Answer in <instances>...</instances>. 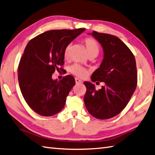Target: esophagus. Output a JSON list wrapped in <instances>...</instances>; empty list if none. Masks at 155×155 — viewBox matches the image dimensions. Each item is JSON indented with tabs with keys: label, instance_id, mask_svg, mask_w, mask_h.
Wrapping results in <instances>:
<instances>
[{
	"label": "esophagus",
	"instance_id": "1",
	"mask_svg": "<svg viewBox=\"0 0 155 155\" xmlns=\"http://www.w3.org/2000/svg\"><path fill=\"white\" fill-rule=\"evenodd\" d=\"M75 81H76V84H79V83H83L81 79H79L77 78H75Z\"/></svg>",
	"mask_w": 155,
	"mask_h": 155
}]
</instances>
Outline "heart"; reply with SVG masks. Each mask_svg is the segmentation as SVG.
<instances>
[{
	"instance_id": "obj_1",
	"label": "heart",
	"mask_w": 155,
	"mask_h": 155,
	"mask_svg": "<svg viewBox=\"0 0 155 155\" xmlns=\"http://www.w3.org/2000/svg\"><path fill=\"white\" fill-rule=\"evenodd\" d=\"M84 43L87 48V51L89 55H97L99 53V46L98 43L94 39L91 38H87L84 40ZM71 49V45L68 44L66 45L64 50V57L65 58H68L70 55V51ZM70 72L76 75V76L84 78H85L88 74H89V70L85 68L83 66L79 65L78 64H75L70 67Z\"/></svg>"
}]
</instances>
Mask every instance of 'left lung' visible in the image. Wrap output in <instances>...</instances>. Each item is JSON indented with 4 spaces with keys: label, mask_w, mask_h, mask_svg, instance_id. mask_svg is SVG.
Segmentation results:
<instances>
[{
    "label": "left lung",
    "mask_w": 155,
    "mask_h": 155,
    "mask_svg": "<svg viewBox=\"0 0 155 155\" xmlns=\"http://www.w3.org/2000/svg\"><path fill=\"white\" fill-rule=\"evenodd\" d=\"M91 35L101 44L104 58L91 76L93 82H104L102 89L85 81L84 102L89 114L98 119L118 115L127 106L137 86L135 57L123 41L115 36L93 31Z\"/></svg>",
    "instance_id": "left-lung-1"
}]
</instances>
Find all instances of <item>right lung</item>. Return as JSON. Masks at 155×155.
Listing matches in <instances>:
<instances>
[{
	"instance_id": "right-lung-1",
	"label": "right lung",
	"mask_w": 155,
	"mask_h": 155,
	"mask_svg": "<svg viewBox=\"0 0 155 155\" xmlns=\"http://www.w3.org/2000/svg\"><path fill=\"white\" fill-rule=\"evenodd\" d=\"M85 30L49 31L27 44L18 66V81L24 99L38 114L51 116L64 107L75 79L68 75L53 80L52 74L64 63L66 45Z\"/></svg>"
}]
</instances>
